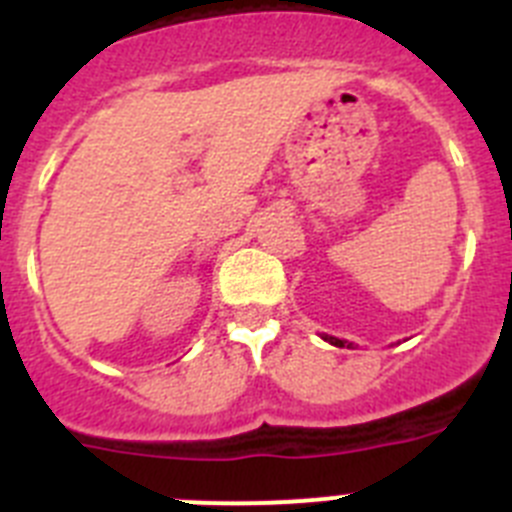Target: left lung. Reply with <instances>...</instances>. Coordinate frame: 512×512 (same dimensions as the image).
<instances>
[{"mask_svg":"<svg viewBox=\"0 0 512 512\" xmlns=\"http://www.w3.org/2000/svg\"><path fill=\"white\" fill-rule=\"evenodd\" d=\"M323 338H325V341H328V343H333V346H338V348H343V346L351 348V343L341 341V338H336V336H323Z\"/></svg>","mask_w":512,"mask_h":512,"instance_id":"obj_1","label":"left lung"}]
</instances>
